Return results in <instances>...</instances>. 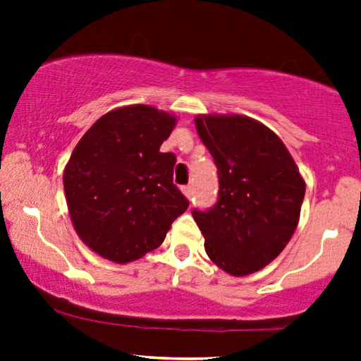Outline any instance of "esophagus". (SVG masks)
Listing matches in <instances>:
<instances>
[{"mask_svg":"<svg viewBox=\"0 0 361 361\" xmlns=\"http://www.w3.org/2000/svg\"><path fill=\"white\" fill-rule=\"evenodd\" d=\"M182 194H184L187 199H192V187L190 185L182 187Z\"/></svg>","mask_w":361,"mask_h":361,"instance_id":"obj_1","label":"esophagus"}]
</instances>
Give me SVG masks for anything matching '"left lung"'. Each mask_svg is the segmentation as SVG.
Masks as SVG:
<instances>
[{"instance_id":"obj_1","label":"left lung","mask_w":361,"mask_h":361,"mask_svg":"<svg viewBox=\"0 0 361 361\" xmlns=\"http://www.w3.org/2000/svg\"><path fill=\"white\" fill-rule=\"evenodd\" d=\"M195 128L219 172V200L192 216L205 251L231 276L269 264L298 228L305 182L279 136L243 115H199Z\"/></svg>"}]
</instances>
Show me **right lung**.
Instances as JSON below:
<instances>
[{"label": "right lung", "instance_id": "right-lung-1", "mask_svg": "<svg viewBox=\"0 0 361 361\" xmlns=\"http://www.w3.org/2000/svg\"><path fill=\"white\" fill-rule=\"evenodd\" d=\"M176 116L147 105L111 110L93 123L63 171L73 228L113 263L156 250L189 200L172 182L176 156L159 147Z\"/></svg>", "mask_w": 361, "mask_h": 361}]
</instances>
